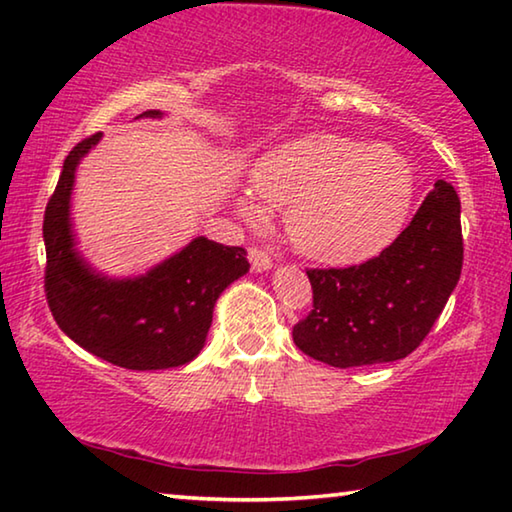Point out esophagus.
Masks as SVG:
<instances>
[{
    "label": "esophagus",
    "mask_w": 512,
    "mask_h": 512,
    "mask_svg": "<svg viewBox=\"0 0 512 512\" xmlns=\"http://www.w3.org/2000/svg\"><path fill=\"white\" fill-rule=\"evenodd\" d=\"M248 259H250V266H253L255 273H264L271 268V255H268L262 248H250Z\"/></svg>",
    "instance_id": "34e87169"
}]
</instances>
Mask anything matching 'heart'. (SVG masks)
I'll list each match as a JSON object with an SVG mask.
<instances>
[{"label": "heart", "mask_w": 512, "mask_h": 512, "mask_svg": "<svg viewBox=\"0 0 512 512\" xmlns=\"http://www.w3.org/2000/svg\"><path fill=\"white\" fill-rule=\"evenodd\" d=\"M259 203L284 207V230L302 255L320 264H359L379 255L406 221L413 171L393 146L336 133H309L266 153L253 169ZM257 219L254 198H237Z\"/></svg>", "instance_id": "b5f03b06"}]
</instances>
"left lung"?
I'll return each mask as SVG.
<instances>
[{
  "instance_id": "8db88e82",
  "label": "left lung",
  "mask_w": 512,
  "mask_h": 512,
  "mask_svg": "<svg viewBox=\"0 0 512 512\" xmlns=\"http://www.w3.org/2000/svg\"><path fill=\"white\" fill-rule=\"evenodd\" d=\"M461 268V201L438 180L402 235L377 257L307 271L314 309L293 327V341L334 368L409 357L445 309Z\"/></svg>"
}]
</instances>
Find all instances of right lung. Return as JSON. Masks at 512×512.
I'll use <instances>...</instances> for the list:
<instances>
[{
    "mask_svg": "<svg viewBox=\"0 0 512 512\" xmlns=\"http://www.w3.org/2000/svg\"><path fill=\"white\" fill-rule=\"evenodd\" d=\"M146 110L140 117L160 119ZM101 133L69 151L42 223L47 248L45 291L58 327L83 350L128 370H167L201 354L221 293L248 273L246 250L196 237L135 277L99 273L81 255L72 194L81 160Z\"/></svg>",
    "mask_w": 512,
    "mask_h": 512,
    "instance_id": "obj_1",
    "label": "right lung"
}]
</instances>
